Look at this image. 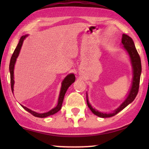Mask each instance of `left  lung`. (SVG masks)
<instances>
[{"label": "left lung", "instance_id": "8db88e82", "mask_svg": "<svg viewBox=\"0 0 149 149\" xmlns=\"http://www.w3.org/2000/svg\"><path fill=\"white\" fill-rule=\"evenodd\" d=\"M122 43L123 47L125 49L126 51L127 52L128 54L130 57L131 62L132 64L133 68V81H132V85L130 91L129 95H128L127 99H126L121 104L117 109H116L114 111H113L111 113H104L99 112L95 108H93V107L89 102L88 100V95L87 93V106L91 110V112L93 114H95L97 116L100 118H109L114 116L116 114H117L118 112H120L121 110H122L123 108H125L128 104H130L131 102H132L134 99H135L136 96H137L139 88V82H140V77L141 74V62L139 55L137 51V49L135 47L134 42L133 39L131 38L130 36L123 34L122 39Z\"/></svg>", "mask_w": 149, "mask_h": 149}]
</instances>
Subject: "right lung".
<instances>
[{"label": "right lung", "instance_id": "obj_1", "mask_svg": "<svg viewBox=\"0 0 149 149\" xmlns=\"http://www.w3.org/2000/svg\"><path fill=\"white\" fill-rule=\"evenodd\" d=\"M27 37V35H23L21 38H20L18 44H17V47L16 48V49L14 50V51L12 54V56L11 57L10 59V65H9V70H10V84H11V89L13 93L14 91V65L15 63H16V59L18 55L19 54V51L20 49H21L22 44H23L24 40L26 39V37ZM75 77L74 74H70L69 75H68L66 77H65V79L63 80V81L62 83V87H61V90H60V95H59V98H58V104L55 108H52V110H50V111L45 113H37L36 112H34L31 110L29 109L27 107H24L23 105H21L22 107H23L25 110L27 112H29V113L34 116L35 117H38V118H46L47 116H49L50 115H53L54 114H56V112H58V111L61 109L62 108V102H63V100H64V95L65 94V92L68 89V87L71 85L75 81Z\"/></svg>", "mask_w": 149, "mask_h": 149}]
</instances>
